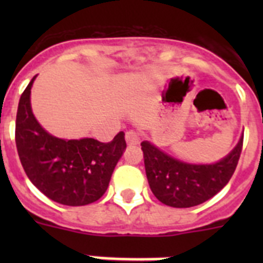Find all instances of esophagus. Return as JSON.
Listing matches in <instances>:
<instances>
[{
    "instance_id": "1",
    "label": "esophagus",
    "mask_w": 263,
    "mask_h": 263,
    "mask_svg": "<svg viewBox=\"0 0 263 263\" xmlns=\"http://www.w3.org/2000/svg\"><path fill=\"white\" fill-rule=\"evenodd\" d=\"M125 139H126V143L129 146L138 145L139 143V136L137 132H134V130H129V132H126V134H125Z\"/></svg>"
}]
</instances>
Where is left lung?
I'll return each mask as SVG.
<instances>
[{
	"label": "left lung",
	"mask_w": 263,
	"mask_h": 263,
	"mask_svg": "<svg viewBox=\"0 0 263 263\" xmlns=\"http://www.w3.org/2000/svg\"><path fill=\"white\" fill-rule=\"evenodd\" d=\"M243 134L236 147L212 164H191L176 159L148 141L141 143L148 185L158 200L174 208H190L210 200L231 180L236 170Z\"/></svg>",
	"instance_id": "left-lung-1"
}]
</instances>
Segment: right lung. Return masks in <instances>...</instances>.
<instances>
[{
    "label": "right lung",
    "mask_w": 263,
    "mask_h": 263,
    "mask_svg": "<svg viewBox=\"0 0 263 263\" xmlns=\"http://www.w3.org/2000/svg\"><path fill=\"white\" fill-rule=\"evenodd\" d=\"M35 78L23 90L15 120V145L23 170L51 200L71 206L95 203L105 194L126 148L125 133L120 132L108 143L51 136L32 115L30 95Z\"/></svg>",
    "instance_id": "1"
}]
</instances>
